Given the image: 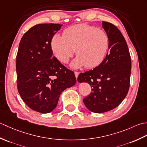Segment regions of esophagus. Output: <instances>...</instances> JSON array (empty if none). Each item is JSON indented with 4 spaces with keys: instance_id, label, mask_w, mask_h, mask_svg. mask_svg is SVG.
<instances>
[{
    "instance_id": "34e87169",
    "label": "esophagus",
    "mask_w": 147,
    "mask_h": 147,
    "mask_svg": "<svg viewBox=\"0 0 147 147\" xmlns=\"http://www.w3.org/2000/svg\"><path fill=\"white\" fill-rule=\"evenodd\" d=\"M74 74H75L76 78L77 79V78H78V75H79V72H77V71H75V72H74Z\"/></svg>"
}]
</instances>
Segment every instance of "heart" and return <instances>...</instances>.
I'll return each instance as SVG.
<instances>
[{
    "instance_id": "obj_1",
    "label": "heart",
    "mask_w": 147,
    "mask_h": 147,
    "mask_svg": "<svg viewBox=\"0 0 147 147\" xmlns=\"http://www.w3.org/2000/svg\"><path fill=\"white\" fill-rule=\"evenodd\" d=\"M109 45V37L104 30L87 24L67 28L62 36L55 35L51 41L53 52L62 63L67 62L75 51L77 57L71 64L74 67H96L104 60Z\"/></svg>"
}]
</instances>
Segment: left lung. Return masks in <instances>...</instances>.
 <instances>
[{
  "label": "left lung",
  "instance_id": "1",
  "mask_svg": "<svg viewBox=\"0 0 147 147\" xmlns=\"http://www.w3.org/2000/svg\"><path fill=\"white\" fill-rule=\"evenodd\" d=\"M102 27L110 40L109 52L100 64L78 77L79 83L91 85L92 93L83 103L95 113L109 111L121 104L128 92L131 69L129 49L120 30L106 21L102 22Z\"/></svg>",
  "mask_w": 147,
  "mask_h": 147
}]
</instances>
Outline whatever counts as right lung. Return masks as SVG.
Masks as SVG:
<instances>
[{"mask_svg":"<svg viewBox=\"0 0 147 147\" xmlns=\"http://www.w3.org/2000/svg\"><path fill=\"white\" fill-rule=\"evenodd\" d=\"M60 24H36L24 34L16 56L17 86L32 110L49 113L56 107L61 93L76 83L73 71L52 57L51 41Z\"/></svg>","mask_w":147,"mask_h":147,"instance_id":"1","label":"right lung"}]
</instances>
